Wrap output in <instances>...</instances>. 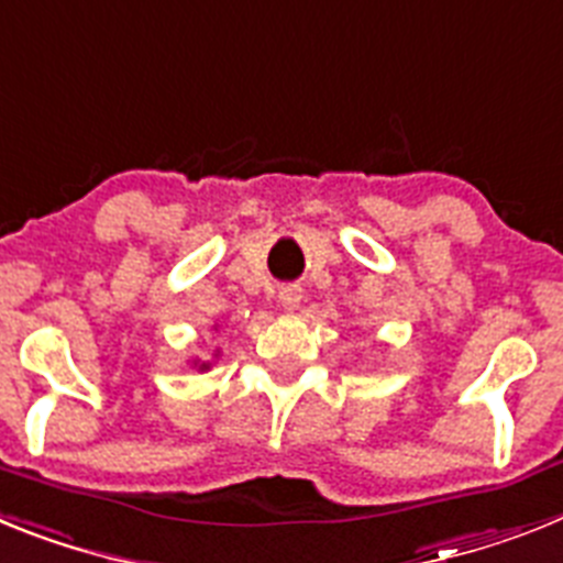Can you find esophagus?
I'll list each match as a JSON object with an SVG mask.
<instances>
[{
	"instance_id": "obj_1",
	"label": "esophagus",
	"mask_w": 563,
	"mask_h": 563,
	"mask_svg": "<svg viewBox=\"0 0 563 563\" xmlns=\"http://www.w3.org/2000/svg\"><path fill=\"white\" fill-rule=\"evenodd\" d=\"M278 301H282V307H285V310H296V307L301 305V287L298 285L278 287Z\"/></svg>"
}]
</instances>
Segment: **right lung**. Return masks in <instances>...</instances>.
Wrapping results in <instances>:
<instances>
[{
	"mask_svg": "<svg viewBox=\"0 0 563 563\" xmlns=\"http://www.w3.org/2000/svg\"><path fill=\"white\" fill-rule=\"evenodd\" d=\"M200 369H208V363H202V366H200Z\"/></svg>",
	"mask_w": 563,
	"mask_h": 563,
	"instance_id": "obj_1",
	"label": "right lung"
}]
</instances>
